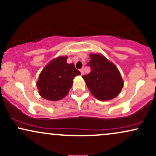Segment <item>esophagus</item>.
<instances>
[{"instance_id": "esophagus-1", "label": "esophagus", "mask_w": 156, "mask_h": 156, "mask_svg": "<svg viewBox=\"0 0 156 156\" xmlns=\"http://www.w3.org/2000/svg\"><path fill=\"white\" fill-rule=\"evenodd\" d=\"M80 73H81V75L83 76V75H84V70H83V68H82V69H80Z\"/></svg>"}]
</instances>
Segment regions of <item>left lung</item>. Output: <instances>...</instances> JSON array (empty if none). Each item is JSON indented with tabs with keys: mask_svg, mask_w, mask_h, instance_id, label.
I'll return each mask as SVG.
<instances>
[{
	"mask_svg": "<svg viewBox=\"0 0 156 156\" xmlns=\"http://www.w3.org/2000/svg\"><path fill=\"white\" fill-rule=\"evenodd\" d=\"M89 56L91 60L87 65L91 72L82 77L90 92L102 101L116 98L124 84L117 67L101 54L92 53Z\"/></svg>",
	"mask_w": 156,
	"mask_h": 156,
	"instance_id": "left-lung-1",
	"label": "left lung"
}]
</instances>
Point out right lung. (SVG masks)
Instances as JSON below:
<instances>
[{"instance_id":"add662e5","label":"right lung","mask_w":156,"mask_h":156,"mask_svg":"<svg viewBox=\"0 0 156 156\" xmlns=\"http://www.w3.org/2000/svg\"><path fill=\"white\" fill-rule=\"evenodd\" d=\"M67 56H58L47 64L39 76V94L48 101H59L69 92L75 77L80 75L74 64L67 63Z\"/></svg>"}]
</instances>
